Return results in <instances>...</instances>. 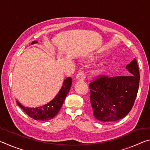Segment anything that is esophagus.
<instances>
[{"instance_id":"34e87169","label":"esophagus","mask_w":150,"mask_h":150,"mask_svg":"<svg viewBox=\"0 0 150 150\" xmlns=\"http://www.w3.org/2000/svg\"><path fill=\"white\" fill-rule=\"evenodd\" d=\"M85 77V73L83 72V71H80L77 73V75H76V79L83 81L84 80Z\"/></svg>"}]
</instances>
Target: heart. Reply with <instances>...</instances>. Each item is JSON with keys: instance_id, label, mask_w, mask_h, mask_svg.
Instances as JSON below:
<instances>
[{"instance_id": "heart-1", "label": "heart", "mask_w": 150, "mask_h": 150, "mask_svg": "<svg viewBox=\"0 0 150 150\" xmlns=\"http://www.w3.org/2000/svg\"><path fill=\"white\" fill-rule=\"evenodd\" d=\"M98 58V57H97V56L93 57L90 58L89 60L91 61V62H93V61H95ZM103 72H104V69H102V68H99V69H96L93 70L92 71V75L95 77H100V75H102Z\"/></svg>"}]
</instances>
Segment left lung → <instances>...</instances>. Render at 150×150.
Listing matches in <instances>:
<instances>
[{
	"instance_id": "left-lung-1",
	"label": "left lung",
	"mask_w": 150,
	"mask_h": 150,
	"mask_svg": "<svg viewBox=\"0 0 150 150\" xmlns=\"http://www.w3.org/2000/svg\"><path fill=\"white\" fill-rule=\"evenodd\" d=\"M126 69L130 73L129 75L101 76L89 84L93 115L98 120H119L128 115L132 108L139 82L136 59L127 65Z\"/></svg>"
}]
</instances>
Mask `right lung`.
Wrapping results in <instances>:
<instances>
[{"instance_id": "add662e5", "label": "right lung", "mask_w": 150, "mask_h": 150, "mask_svg": "<svg viewBox=\"0 0 150 150\" xmlns=\"http://www.w3.org/2000/svg\"><path fill=\"white\" fill-rule=\"evenodd\" d=\"M36 43H38L37 41H34L31 45L36 44ZM71 83V78L70 77H67L63 81L62 88L54 99L51 100L50 103L43 106H39V107H25L23 105H22L18 101H16V103L30 117L34 118L35 120L46 121L51 120L57 115L58 112L62 108L66 96L70 90Z\"/></svg>"}]
</instances>
